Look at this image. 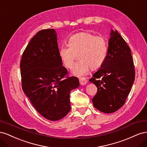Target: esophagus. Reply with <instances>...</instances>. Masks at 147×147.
<instances>
[{
    "label": "esophagus",
    "instance_id": "1",
    "mask_svg": "<svg viewBox=\"0 0 147 147\" xmlns=\"http://www.w3.org/2000/svg\"><path fill=\"white\" fill-rule=\"evenodd\" d=\"M79 82H80V84H82V85H84V84H86L88 83L87 80L84 77L80 78Z\"/></svg>",
    "mask_w": 147,
    "mask_h": 147
}]
</instances>
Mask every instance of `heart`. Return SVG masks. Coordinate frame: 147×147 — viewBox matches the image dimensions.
I'll return each mask as SVG.
<instances>
[{
	"label": "heart",
	"mask_w": 147,
	"mask_h": 147,
	"mask_svg": "<svg viewBox=\"0 0 147 147\" xmlns=\"http://www.w3.org/2000/svg\"><path fill=\"white\" fill-rule=\"evenodd\" d=\"M106 39L102 35H95L90 32H82L72 35L68 46L59 49V56L67 69H71L77 59L72 74L78 77L86 75L90 69H97L104 64L107 55Z\"/></svg>",
	"instance_id": "heart-1"
}]
</instances>
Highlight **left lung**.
Segmentation results:
<instances>
[{"label": "left lung", "mask_w": 147, "mask_h": 147, "mask_svg": "<svg viewBox=\"0 0 147 147\" xmlns=\"http://www.w3.org/2000/svg\"><path fill=\"white\" fill-rule=\"evenodd\" d=\"M89 81L97 88L94 107L106 113L121 108L134 82L135 69L131 49L117 30H111L107 57Z\"/></svg>", "instance_id": "left-lung-1"}]
</instances>
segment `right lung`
Masks as SVG:
<instances>
[{
    "mask_svg": "<svg viewBox=\"0 0 147 147\" xmlns=\"http://www.w3.org/2000/svg\"><path fill=\"white\" fill-rule=\"evenodd\" d=\"M54 29L40 30L22 55V88L34 107L51 121L64 118L71 109L70 92L80 86L78 78L67 77L59 56Z\"/></svg>",
    "mask_w": 147,
    "mask_h": 147,
    "instance_id": "1",
    "label": "right lung"
}]
</instances>
